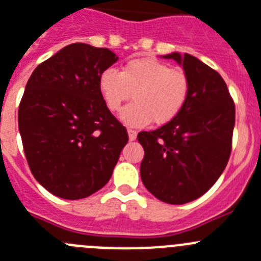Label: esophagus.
Instances as JSON below:
<instances>
[{
	"label": "esophagus",
	"instance_id": "esophagus-1",
	"mask_svg": "<svg viewBox=\"0 0 261 261\" xmlns=\"http://www.w3.org/2000/svg\"><path fill=\"white\" fill-rule=\"evenodd\" d=\"M127 134H128V139H130L131 142L136 139V135H138V133H136L135 130H131V128H128Z\"/></svg>",
	"mask_w": 261,
	"mask_h": 261
}]
</instances>
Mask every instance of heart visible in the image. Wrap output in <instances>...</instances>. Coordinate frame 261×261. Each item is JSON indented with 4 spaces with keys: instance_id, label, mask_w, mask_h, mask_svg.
I'll use <instances>...</instances> for the list:
<instances>
[{
    "instance_id": "b5f03b06",
    "label": "heart",
    "mask_w": 261,
    "mask_h": 261,
    "mask_svg": "<svg viewBox=\"0 0 261 261\" xmlns=\"http://www.w3.org/2000/svg\"><path fill=\"white\" fill-rule=\"evenodd\" d=\"M98 91L108 109H121L133 93L131 102L119 114L131 127H144L152 121L165 125L173 121L186 105L190 81L182 70L170 69L154 58H135L122 67L121 72L107 69L98 75Z\"/></svg>"
}]
</instances>
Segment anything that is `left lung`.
Segmentation results:
<instances>
[{"instance_id": "left-lung-1", "label": "left lung", "mask_w": 261, "mask_h": 261, "mask_svg": "<svg viewBox=\"0 0 261 261\" xmlns=\"http://www.w3.org/2000/svg\"><path fill=\"white\" fill-rule=\"evenodd\" d=\"M190 81L186 105L173 121L142 131L140 177L159 200L185 204L200 198L222 174L231 152L236 107L221 75L191 55L163 56Z\"/></svg>"}]
</instances>
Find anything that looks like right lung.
Segmentation results:
<instances>
[{"label":"right lung","instance_id":"add662e5","mask_svg":"<svg viewBox=\"0 0 261 261\" xmlns=\"http://www.w3.org/2000/svg\"><path fill=\"white\" fill-rule=\"evenodd\" d=\"M117 61L107 48L70 44L25 84L18 112L25 159L35 179L58 198L76 200L102 189L127 143L97 87L98 75Z\"/></svg>","mask_w":261,"mask_h":261}]
</instances>
